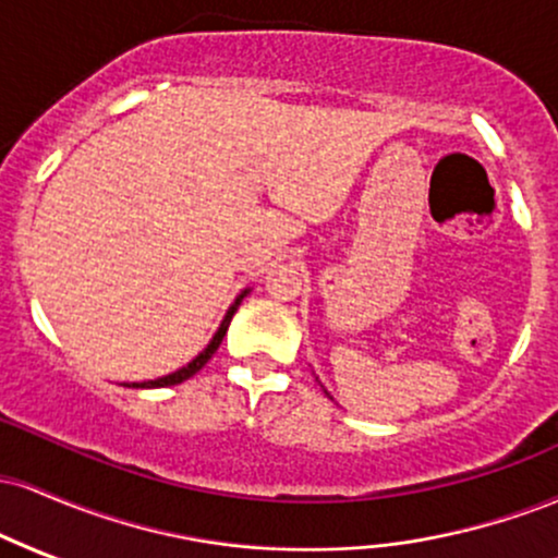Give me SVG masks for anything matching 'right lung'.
<instances>
[{"label":"right lung","instance_id":"right-lung-1","mask_svg":"<svg viewBox=\"0 0 558 558\" xmlns=\"http://www.w3.org/2000/svg\"><path fill=\"white\" fill-rule=\"evenodd\" d=\"M243 296H246V291H243L241 296L235 299V304L230 306V310H228V315H226V319H222L220 330L215 332V338H213V341H209L207 349H204L202 354H198L194 362H189V364H185L183 369H178V373H172V375H165V377H159V380H149V383H133V386H128V388H165V386H178V383H183V380H189V377H194V375L198 373V369L204 367V364H207L209 360H213V354H215V351L220 349L222 338H226V332H228V325H230V319H233L235 310H239V304H241V301H243Z\"/></svg>","mask_w":558,"mask_h":558}]
</instances>
